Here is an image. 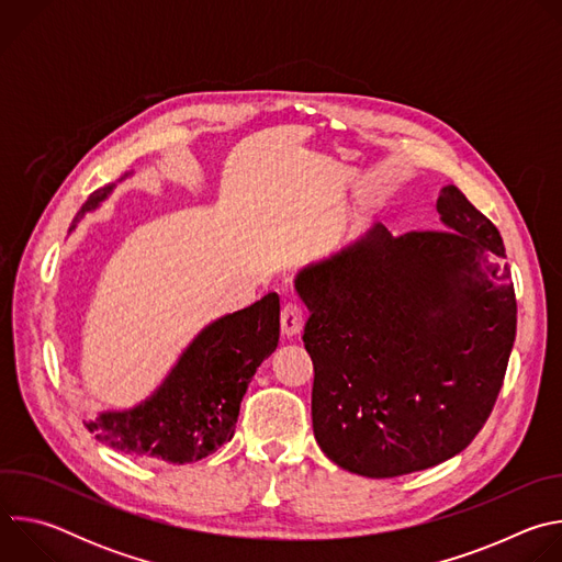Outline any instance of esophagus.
<instances>
[{"instance_id": "esophagus-1", "label": "esophagus", "mask_w": 562, "mask_h": 562, "mask_svg": "<svg viewBox=\"0 0 562 562\" xmlns=\"http://www.w3.org/2000/svg\"><path fill=\"white\" fill-rule=\"evenodd\" d=\"M304 327V313L297 304H286L280 313V329L284 338H295Z\"/></svg>"}]
</instances>
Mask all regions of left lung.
<instances>
[{"mask_svg":"<svg viewBox=\"0 0 562 562\" xmlns=\"http://www.w3.org/2000/svg\"><path fill=\"white\" fill-rule=\"evenodd\" d=\"M442 231L393 237L375 222L302 267L313 436L338 467L395 477L460 453L487 423L516 340L498 228L458 187Z\"/></svg>","mask_w":562,"mask_h":562,"instance_id":"obj_1","label":"left lung"}]
</instances>
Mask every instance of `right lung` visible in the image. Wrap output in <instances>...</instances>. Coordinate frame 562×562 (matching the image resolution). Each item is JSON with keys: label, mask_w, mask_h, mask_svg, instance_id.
<instances>
[{"label": "right lung", "mask_w": 562, "mask_h": 562, "mask_svg": "<svg viewBox=\"0 0 562 562\" xmlns=\"http://www.w3.org/2000/svg\"><path fill=\"white\" fill-rule=\"evenodd\" d=\"M113 189L115 184H106L93 191L68 233L87 213L100 209ZM278 340L280 297L267 293L251 306L206 325L142 403L102 412L87 427L100 442L128 456L169 464L202 460L233 438L239 403Z\"/></svg>", "instance_id": "add662e5"}]
</instances>
